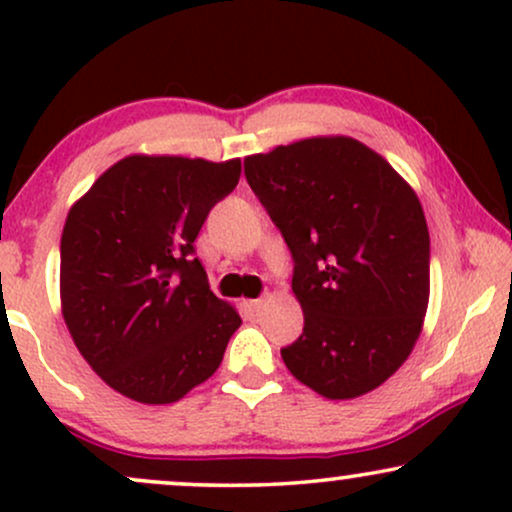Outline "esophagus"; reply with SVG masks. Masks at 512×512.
<instances>
[{
	"mask_svg": "<svg viewBox=\"0 0 512 512\" xmlns=\"http://www.w3.org/2000/svg\"><path fill=\"white\" fill-rule=\"evenodd\" d=\"M264 303H267V301H264V298H255V301L245 303V308H248L252 315H260V310L264 308Z\"/></svg>",
	"mask_w": 512,
	"mask_h": 512,
	"instance_id": "obj_1",
	"label": "esophagus"
}]
</instances>
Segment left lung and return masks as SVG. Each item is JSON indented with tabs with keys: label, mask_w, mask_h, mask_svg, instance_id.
<instances>
[{
	"label": "left lung",
	"mask_w": 512,
	"mask_h": 512,
	"mask_svg": "<svg viewBox=\"0 0 512 512\" xmlns=\"http://www.w3.org/2000/svg\"><path fill=\"white\" fill-rule=\"evenodd\" d=\"M248 185L293 257L303 334L286 368L327 399L383 385L407 361L428 305L424 209L395 168L349 137L245 158Z\"/></svg>",
	"instance_id": "obj_1"
}]
</instances>
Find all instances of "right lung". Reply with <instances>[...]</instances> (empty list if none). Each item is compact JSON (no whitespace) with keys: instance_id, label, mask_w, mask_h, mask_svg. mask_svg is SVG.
Segmentation results:
<instances>
[{"instance_id":"add662e5","label":"right lung","mask_w":512,"mask_h":512,"mask_svg":"<svg viewBox=\"0 0 512 512\" xmlns=\"http://www.w3.org/2000/svg\"><path fill=\"white\" fill-rule=\"evenodd\" d=\"M240 161L127 156L69 211L62 315L88 366L134 402L170 404L211 378L240 315L209 289L195 240Z\"/></svg>"}]
</instances>
